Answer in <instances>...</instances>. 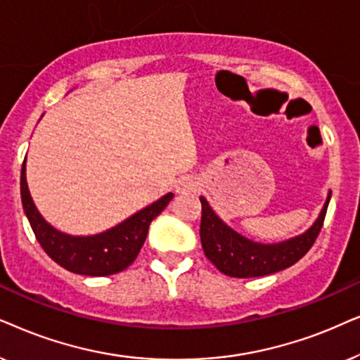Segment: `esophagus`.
Here are the masks:
<instances>
[{
  "mask_svg": "<svg viewBox=\"0 0 360 360\" xmlns=\"http://www.w3.org/2000/svg\"><path fill=\"white\" fill-rule=\"evenodd\" d=\"M199 183L194 179V177L191 176H186V177H181L179 181L176 183V191L179 194H189V193H194L195 189H198Z\"/></svg>",
  "mask_w": 360,
  "mask_h": 360,
  "instance_id": "1",
  "label": "esophagus"
}]
</instances>
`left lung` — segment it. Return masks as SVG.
I'll return each mask as SVG.
<instances>
[{"instance_id":"left-lung-1","label":"left lung","mask_w":360,"mask_h":360,"mask_svg":"<svg viewBox=\"0 0 360 360\" xmlns=\"http://www.w3.org/2000/svg\"><path fill=\"white\" fill-rule=\"evenodd\" d=\"M330 191L316 222L301 236L280 243H258L248 240L217 217L205 198H200V242L205 257L224 275L233 278L265 276L285 270L303 258L318 238L328 210Z\"/></svg>"}]
</instances>
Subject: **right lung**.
I'll list each match as a JSON object with an SVG mask.
<instances>
[{
  "mask_svg": "<svg viewBox=\"0 0 360 360\" xmlns=\"http://www.w3.org/2000/svg\"><path fill=\"white\" fill-rule=\"evenodd\" d=\"M174 194L167 193L122 224L97 236L75 237L47 224L36 209L26 183V160L21 167V200L32 232L44 252L65 270L85 276H107L135 262L146 240L151 220L162 212Z\"/></svg>",
  "mask_w": 360,
  "mask_h": 360,
  "instance_id": "add662e5",
  "label": "right lung"
}]
</instances>
